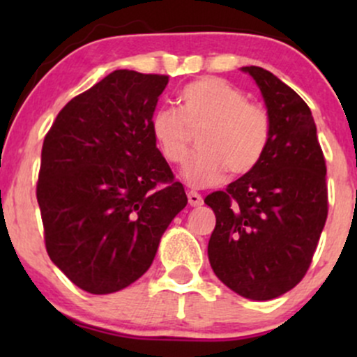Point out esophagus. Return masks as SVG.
I'll list each match as a JSON object with an SVG mask.
<instances>
[{
  "mask_svg": "<svg viewBox=\"0 0 357 357\" xmlns=\"http://www.w3.org/2000/svg\"><path fill=\"white\" fill-rule=\"evenodd\" d=\"M188 202H190L191 206H202L203 204V196L196 191L188 192Z\"/></svg>",
  "mask_w": 357,
  "mask_h": 357,
  "instance_id": "1",
  "label": "esophagus"
}]
</instances>
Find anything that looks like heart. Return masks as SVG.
Segmentation results:
<instances>
[{
  "label": "heart",
  "instance_id": "b5f03b06",
  "mask_svg": "<svg viewBox=\"0 0 357 357\" xmlns=\"http://www.w3.org/2000/svg\"><path fill=\"white\" fill-rule=\"evenodd\" d=\"M179 110L158 109L151 117L159 153L167 162L181 166L198 134V154L184 167L183 178L191 186L216 184L227 169L247 174L267 153L272 139L268 110L247 100V93L220 77H203L181 90Z\"/></svg>",
  "mask_w": 357,
  "mask_h": 357
}]
</instances>
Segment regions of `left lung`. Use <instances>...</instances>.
Masks as SVG:
<instances>
[{
    "mask_svg": "<svg viewBox=\"0 0 357 357\" xmlns=\"http://www.w3.org/2000/svg\"><path fill=\"white\" fill-rule=\"evenodd\" d=\"M261 90L272 139L257 167L204 203L216 225L213 272L233 292L270 301L294 289L312 264L329 211L326 159L309 105L261 67H243Z\"/></svg>",
    "mask_w": 357,
    "mask_h": 357,
    "instance_id": "1",
    "label": "left lung"
}]
</instances>
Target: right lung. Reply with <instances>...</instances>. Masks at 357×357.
Here are the masks:
<instances>
[{"label": "right lung", "mask_w": 357, "mask_h": 357, "mask_svg": "<svg viewBox=\"0 0 357 357\" xmlns=\"http://www.w3.org/2000/svg\"><path fill=\"white\" fill-rule=\"evenodd\" d=\"M167 75L116 70L60 110L42 147L36 199L48 257L104 296L153 264L188 198L151 134Z\"/></svg>", "instance_id": "right-lung-1"}]
</instances>
